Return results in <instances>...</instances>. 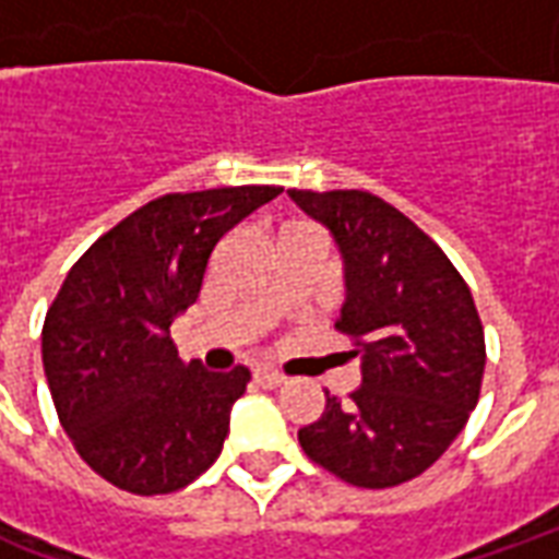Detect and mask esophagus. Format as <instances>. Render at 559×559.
<instances>
[{"label":"esophagus","instance_id":"34e87169","mask_svg":"<svg viewBox=\"0 0 559 559\" xmlns=\"http://www.w3.org/2000/svg\"><path fill=\"white\" fill-rule=\"evenodd\" d=\"M254 380L263 389H275V386H281V383H284V377L275 374V371H269V368H257Z\"/></svg>","mask_w":559,"mask_h":559}]
</instances>
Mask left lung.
Wrapping results in <instances>:
<instances>
[{
	"instance_id": "8db88e82",
	"label": "left lung",
	"mask_w": 559,
	"mask_h": 559,
	"mask_svg": "<svg viewBox=\"0 0 559 559\" xmlns=\"http://www.w3.org/2000/svg\"><path fill=\"white\" fill-rule=\"evenodd\" d=\"M344 260L335 329L353 341L362 386L299 428L305 455L356 488L416 479L464 431L485 374L473 293L443 248L368 191H287Z\"/></svg>"
}]
</instances>
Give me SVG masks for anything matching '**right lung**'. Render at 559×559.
Returning <instances> with one entry per match:
<instances>
[{
    "instance_id": "right-lung-1",
    "label": "right lung",
    "mask_w": 559,
    "mask_h": 559,
    "mask_svg": "<svg viewBox=\"0 0 559 559\" xmlns=\"http://www.w3.org/2000/svg\"><path fill=\"white\" fill-rule=\"evenodd\" d=\"M281 194L278 185L152 200L71 266L44 317L41 359L80 457L122 491H179L206 473L251 380L182 362L170 326L203 287L221 236Z\"/></svg>"
}]
</instances>
